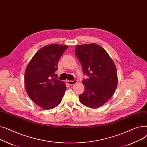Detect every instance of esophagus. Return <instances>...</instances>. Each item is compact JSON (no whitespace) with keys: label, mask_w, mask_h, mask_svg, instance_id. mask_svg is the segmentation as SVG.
<instances>
[{"label":"esophagus","mask_w":147,"mask_h":147,"mask_svg":"<svg viewBox=\"0 0 147 147\" xmlns=\"http://www.w3.org/2000/svg\"><path fill=\"white\" fill-rule=\"evenodd\" d=\"M68 83L69 84L70 86L73 85V84H76L77 82H78V80H68Z\"/></svg>","instance_id":"esophagus-1"}]
</instances>
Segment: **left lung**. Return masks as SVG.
<instances>
[{
	"mask_svg": "<svg viewBox=\"0 0 147 147\" xmlns=\"http://www.w3.org/2000/svg\"><path fill=\"white\" fill-rule=\"evenodd\" d=\"M76 55L83 74L84 91L79 95L81 103L91 109L103 105L113 96L117 86L115 65L106 51L95 43L76 46Z\"/></svg>",
	"mask_w": 147,
	"mask_h": 147,
	"instance_id": "left-lung-1",
	"label": "left lung"
}]
</instances>
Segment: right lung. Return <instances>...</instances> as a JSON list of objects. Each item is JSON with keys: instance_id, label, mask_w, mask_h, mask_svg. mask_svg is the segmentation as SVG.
<instances>
[{"instance_id": "1", "label": "right lung", "mask_w": 147, "mask_h": 147, "mask_svg": "<svg viewBox=\"0 0 147 147\" xmlns=\"http://www.w3.org/2000/svg\"><path fill=\"white\" fill-rule=\"evenodd\" d=\"M68 46L52 44L38 50L28 63L25 71L24 84L30 99L44 110H51L61 102L67 89L58 80V61Z\"/></svg>"}]
</instances>
